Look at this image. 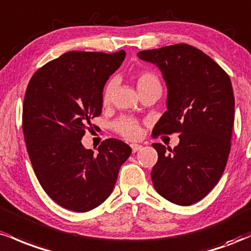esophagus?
<instances>
[{
    "label": "esophagus",
    "mask_w": 251,
    "mask_h": 251,
    "mask_svg": "<svg viewBox=\"0 0 251 251\" xmlns=\"http://www.w3.org/2000/svg\"><path fill=\"white\" fill-rule=\"evenodd\" d=\"M131 147V151H133V153H136V151H139L141 148H142V146L141 145H137V143H133V145H130Z\"/></svg>",
    "instance_id": "1"
}]
</instances>
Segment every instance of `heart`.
I'll return each instance as SVG.
<instances>
[{
  "mask_svg": "<svg viewBox=\"0 0 251 251\" xmlns=\"http://www.w3.org/2000/svg\"><path fill=\"white\" fill-rule=\"evenodd\" d=\"M137 88L143 85H147V84L151 83H156L157 78L153 73L151 72H141L137 75ZM112 90H114V80H110L106 83V85L104 86L103 90V102L104 104L110 102V98L112 95ZM112 128L116 131L117 134H120L121 136H123L125 139L133 140L136 139L140 135V125L136 120L133 117H121L118 118L117 121H115L114 125H112Z\"/></svg>",
  "mask_w": 251,
  "mask_h": 251,
  "instance_id": "b5f03b06",
  "label": "heart"
}]
</instances>
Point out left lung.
I'll return each instance as SVG.
<instances>
[{
    "label": "left lung",
    "instance_id": "8db88e82",
    "mask_svg": "<svg viewBox=\"0 0 251 251\" xmlns=\"http://www.w3.org/2000/svg\"><path fill=\"white\" fill-rule=\"evenodd\" d=\"M155 64L167 85V111L153 133H179V145L153 143L157 162L151 170L156 192L181 206L201 201L226 166L235 121V97L227 73L201 50L187 44L141 50Z\"/></svg>",
    "mask_w": 251,
    "mask_h": 251
}]
</instances>
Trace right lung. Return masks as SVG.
Listing matches in <instances>:
<instances>
[{"instance_id": "right-lung-1", "label": "right lung", "mask_w": 251, "mask_h": 251, "mask_svg": "<svg viewBox=\"0 0 251 251\" xmlns=\"http://www.w3.org/2000/svg\"><path fill=\"white\" fill-rule=\"evenodd\" d=\"M126 58L71 50L39 69L28 83L22 129L39 182L60 206L86 212L110 196L118 171L131 154L123 141H103L95 153L81 145L100 116L103 88Z\"/></svg>"}]
</instances>
